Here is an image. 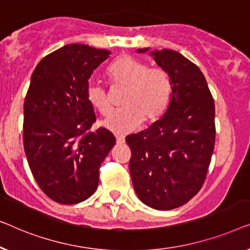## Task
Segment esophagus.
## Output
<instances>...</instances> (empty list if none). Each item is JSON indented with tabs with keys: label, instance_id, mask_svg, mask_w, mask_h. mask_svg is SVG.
Instances as JSON below:
<instances>
[{
	"label": "esophagus",
	"instance_id": "obj_1",
	"mask_svg": "<svg viewBox=\"0 0 250 250\" xmlns=\"http://www.w3.org/2000/svg\"><path fill=\"white\" fill-rule=\"evenodd\" d=\"M125 142V137L124 136H117V144L118 145H121V144H124Z\"/></svg>",
	"mask_w": 250,
	"mask_h": 250
}]
</instances>
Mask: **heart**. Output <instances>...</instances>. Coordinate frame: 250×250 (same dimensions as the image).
<instances>
[{"mask_svg": "<svg viewBox=\"0 0 250 250\" xmlns=\"http://www.w3.org/2000/svg\"><path fill=\"white\" fill-rule=\"evenodd\" d=\"M107 76L115 86L125 88L122 106L104 122L105 128L114 133H129L144 122L153 124L163 115L171 97V82L167 73L159 68H148L146 62L125 55L112 63ZM89 104L107 117L113 110L108 94L97 83L87 87Z\"/></svg>", "mask_w": 250, "mask_h": 250, "instance_id": "heart-1", "label": "heart"}]
</instances>
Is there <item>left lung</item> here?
<instances>
[{"label": "left lung", "mask_w": 250, "mask_h": 250, "mask_svg": "<svg viewBox=\"0 0 250 250\" xmlns=\"http://www.w3.org/2000/svg\"><path fill=\"white\" fill-rule=\"evenodd\" d=\"M149 54L170 77L171 101L159 120L125 142L131 148L129 170L138 198L167 210L189 202L205 181L215 144V105L195 63L167 48Z\"/></svg>", "instance_id": "1"}]
</instances>
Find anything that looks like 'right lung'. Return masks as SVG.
<instances>
[{
    "label": "right lung",
    "mask_w": 250,
    "mask_h": 250,
    "mask_svg": "<svg viewBox=\"0 0 250 250\" xmlns=\"http://www.w3.org/2000/svg\"><path fill=\"white\" fill-rule=\"evenodd\" d=\"M111 52L69 44L41 60L23 104V147L40 188L52 200L71 205L96 191L100 167L114 146L86 97L88 80Z\"/></svg>",
    "instance_id": "add662e5"
}]
</instances>
